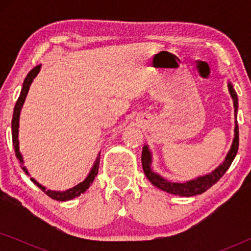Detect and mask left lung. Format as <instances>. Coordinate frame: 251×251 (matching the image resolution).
<instances>
[{
	"label": "left lung",
	"instance_id": "8db88e82",
	"mask_svg": "<svg viewBox=\"0 0 251 251\" xmlns=\"http://www.w3.org/2000/svg\"><path fill=\"white\" fill-rule=\"evenodd\" d=\"M228 91L229 95L233 99V105H234V113H235V126H234V138H233L231 149H229L227 155L225 156V160L223 163L212 170L211 173L203 176H200L195 179L185 181V183H173V181L164 179L159 174L154 173L151 168L152 164V153L149 149V146L145 145L143 147L142 152V164L144 173H145L147 179L152 183L154 186L160 188L164 192H168L170 194L179 195V197H193V195L201 194L209 190L212 185H215L221 178L224 176V174L231 166V163L234 160V157L238 153L239 149V126L238 121H236V112H238V95L233 88L231 82H228Z\"/></svg>",
	"mask_w": 251,
	"mask_h": 251
}]
</instances>
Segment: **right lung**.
Wrapping results in <instances>:
<instances>
[{"label":"right lung","instance_id":"1","mask_svg":"<svg viewBox=\"0 0 251 251\" xmlns=\"http://www.w3.org/2000/svg\"><path fill=\"white\" fill-rule=\"evenodd\" d=\"M41 70V65H37L33 68L32 71L29 72L28 74H27V76L25 80H24V83H23V88H22V92H20V96L18 98V100L16 102V106H15V109H13V116H12V122H11V129H12V143H13V149H15V153H16V156H17V160L19 161L20 166H22V169L25 171L26 175H28V170L26 169V167L24 166V160H23V155L22 153H20L19 151V140H18V133H19V118H20V112H22V108H23V105L24 102H25V99H26V96L28 94V90H29V87L30 84H32V82L34 78L36 77V75L39 74V72ZM100 153L98 154L97 159H96L94 166H92L90 173L87 176V178L83 181H81L80 184H77L76 186L72 187V188H68L66 191H51V190H47V187H44L43 185H41L39 181H36L34 178H30V180L33 181L34 184L36 185L37 187H40L41 190H42L44 193H46L48 197H50L51 199H53V200H57V201H68V200H72V199L74 198H77L78 195L83 194L85 191L88 190L89 187H90V185L92 184V181H94L95 177L97 176L98 174V168H99V161H100Z\"/></svg>","mask_w":251,"mask_h":251}]
</instances>
